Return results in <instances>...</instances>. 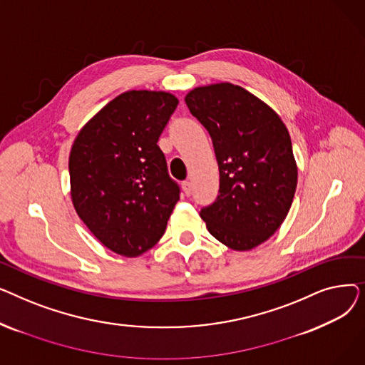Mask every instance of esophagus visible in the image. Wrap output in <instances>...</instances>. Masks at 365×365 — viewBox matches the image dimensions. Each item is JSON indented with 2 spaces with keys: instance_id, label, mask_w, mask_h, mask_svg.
Segmentation results:
<instances>
[{
  "instance_id": "1",
  "label": "esophagus",
  "mask_w": 365,
  "mask_h": 365,
  "mask_svg": "<svg viewBox=\"0 0 365 365\" xmlns=\"http://www.w3.org/2000/svg\"><path fill=\"white\" fill-rule=\"evenodd\" d=\"M182 189H183V194L186 195V197H189L190 194H192V183H190V182H183L182 183Z\"/></svg>"
}]
</instances>
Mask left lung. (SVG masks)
I'll use <instances>...</instances> for the list:
<instances>
[{
    "instance_id": "left-lung-1",
    "label": "left lung",
    "mask_w": 365,
    "mask_h": 365,
    "mask_svg": "<svg viewBox=\"0 0 365 365\" xmlns=\"http://www.w3.org/2000/svg\"><path fill=\"white\" fill-rule=\"evenodd\" d=\"M185 102L212 138L220 173L219 195L200 216L226 247L252 250L277 232L294 198L289 130L269 105L231 83L197 87Z\"/></svg>"
}]
</instances>
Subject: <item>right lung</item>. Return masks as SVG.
Returning <instances> with one entry per match:
<instances>
[{
    "instance_id": "add662e5",
    "label": "right lung",
    "mask_w": 365,
    "mask_h": 365,
    "mask_svg": "<svg viewBox=\"0 0 365 365\" xmlns=\"http://www.w3.org/2000/svg\"><path fill=\"white\" fill-rule=\"evenodd\" d=\"M179 101L175 94L130 90L80 130L69 155L76 215L110 252L136 257L155 245L180 189L157 145Z\"/></svg>"
}]
</instances>
